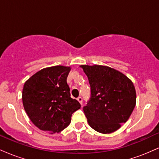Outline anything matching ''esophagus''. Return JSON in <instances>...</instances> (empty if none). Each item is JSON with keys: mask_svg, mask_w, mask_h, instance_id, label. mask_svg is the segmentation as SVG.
Here are the masks:
<instances>
[{"mask_svg": "<svg viewBox=\"0 0 159 159\" xmlns=\"http://www.w3.org/2000/svg\"><path fill=\"white\" fill-rule=\"evenodd\" d=\"M77 100H78V102H79L81 105H82V102H83V98H82V97H81V96H79V97H78Z\"/></svg>", "mask_w": 159, "mask_h": 159, "instance_id": "esophagus-1", "label": "esophagus"}]
</instances>
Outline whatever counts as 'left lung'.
I'll use <instances>...</instances> for the list:
<instances>
[{
    "label": "left lung",
    "mask_w": 159,
    "mask_h": 159,
    "mask_svg": "<svg viewBox=\"0 0 159 159\" xmlns=\"http://www.w3.org/2000/svg\"><path fill=\"white\" fill-rule=\"evenodd\" d=\"M90 86L83 111L96 132L109 134L125 123L135 107L134 84L125 75L105 66L82 65Z\"/></svg>",
    "instance_id": "1"
}]
</instances>
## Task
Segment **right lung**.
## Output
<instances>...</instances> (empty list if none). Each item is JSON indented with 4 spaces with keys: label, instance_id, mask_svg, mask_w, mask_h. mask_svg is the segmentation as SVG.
Returning <instances> with one entry per match:
<instances>
[{
    "label": "right lung",
    "instance_id": "obj_1",
    "mask_svg": "<svg viewBox=\"0 0 159 159\" xmlns=\"http://www.w3.org/2000/svg\"><path fill=\"white\" fill-rule=\"evenodd\" d=\"M70 67L42 69L25 82L22 91L25 110L40 130L60 132L70 124L71 116L81 107L71 98L66 78Z\"/></svg>",
    "mask_w": 159,
    "mask_h": 159
}]
</instances>
